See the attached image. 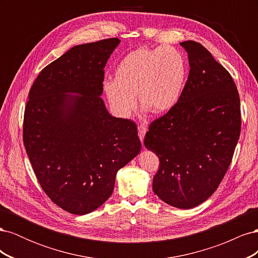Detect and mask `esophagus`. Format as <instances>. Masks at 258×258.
Listing matches in <instances>:
<instances>
[{"label":"esophagus","instance_id":"34e87169","mask_svg":"<svg viewBox=\"0 0 258 258\" xmlns=\"http://www.w3.org/2000/svg\"><path fill=\"white\" fill-rule=\"evenodd\" d=\"M146 131H147V128H146V126H144V124H140V126L138 127L139 138H140V140H141V142H142V143H143V140H144V137H145Z\"/></svg>","mask_w":258,"mask_h":258}]
</instances>
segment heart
Wrapping results in <instances>:
<instances>
[{
    "mask_svg": "<svg viewBox=\"0 0 258 258\" xmlns=\"http://www.w3.org/2000/svg\"><path fill=\"white\" fill-rule=\"evenodd\" d=\"M186 74V60L176 48H139L118 62L114 81L106 80L103 90L113 111L123 118L135 111L136 95L146 110L163 114L178 102Z\"/></svg>",
    "mask_w": 258,
    "mask_h": 258,
    "instance_id": "1",
    "label": "heart"
}]
</instances>
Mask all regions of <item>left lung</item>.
Segmentation results:
<instances>
[{"label": "left lung", "mask_w": 258, "mask_h": 258, "mask_svg": "<svg viewBox=\"0 0 258 258\" xmlns=\"http://www.w3.org/2000/svg\"><path fill=\"white\" fill-rule=\"evenodd\" d=\"M189 75L176 105L155 119L144 138L159 158L153 190L166 204L190 209L217 189L241 131L240 97L231 75L201 44H179Z\"/></svg>", "instance_id": "left-lung-1"}]
</instances>
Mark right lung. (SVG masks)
Instances as JSON below:
<instances>
[{
	"label": "right lung",
	"instance_id": "add662e5",
	"mask_svg": "<svg viewBox=\"0 0 258 258\" xmlns=\"http://www.w3.org/2000/svg\"><path fill=\"white\" fill-rule=\"evenodd\" d=\"M119 43L74 46L42 70L29 92L23 144L43 190L69 213L103 205L117 171L141 151L135 121L108 114L100 97L104 67Z\"/></svg>",
	"mask_w": 258,
	"mask_h": 258
}]
</instances>
